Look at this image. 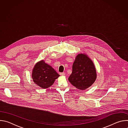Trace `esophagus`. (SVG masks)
<instances>
[{
  "label": "esophagus",
  "mask_w": 128,
  "mask_h": 128,
  "mask_svg": "<svg viewBox=\"0 0 128 128\" xmlns=\"http://www.w3.org/2000/svg\"><path fill=\"white\" fill-rule=\"evenodd\" d=\"M60 75H61V76H65V72H61V73H60Z\"/></svg>",
  "instance_id": "34e87169"
}]
</instances>
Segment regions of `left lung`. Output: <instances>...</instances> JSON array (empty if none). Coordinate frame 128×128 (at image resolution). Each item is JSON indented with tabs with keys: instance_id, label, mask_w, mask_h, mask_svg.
I'll return each instance as SVG.
<instances>
[{
	"instance_id": "1",
	"label": "left lung",
	"mask_w": 128,
	"mask_h": 128,
	"mask_svg": "<svg viewBox=\"0 0 128 128\" xmlns=\"http://www.w3.org/2000/svg\"><path fill=\"white\" fill-rule=\"evenodd\" d=\"M97 77L94 64L86 54L76 56L72 65V72L68 80L80 90H84L95 82Z\"/></svg>"
}]
</instances>
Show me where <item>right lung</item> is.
I'll return each mask as SVG.
<instances>
[{"mask_svg":"<svg viewBox=\"0 0 128 128\" xmlns=\"http://www.w3.org/2000/svg\"><path fill=\"white\" fill-rule=\"evenodd\" d=\"M59 76L57 72L44 60L35 64L32 74L34 83L42 88L50 86Z\"/></svg>","mask_w":128,"mask_h":128,"instance_id":"right-lung-1","label":"right lung"}]
</instances>
